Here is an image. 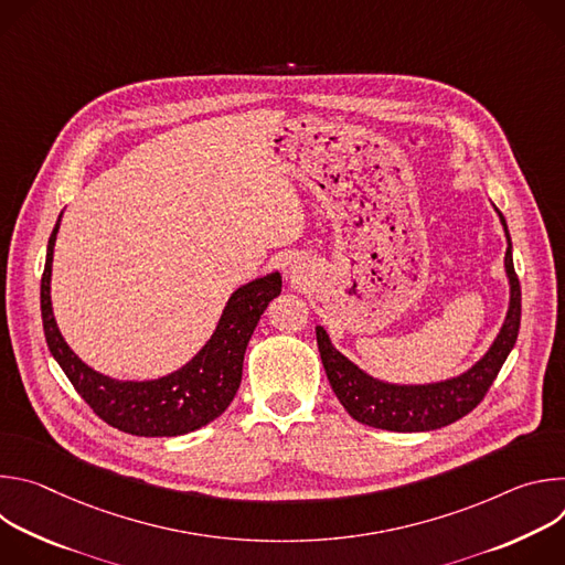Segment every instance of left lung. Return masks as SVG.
<instances>
[{
	"label": "left lung",
	"mask_w": 565,
	"mask_h": 565,
	"mask_svg": "<svg viewBox=\"0 0 565 565\" xmlns=\"http://www.w3.org/2000/svg\"><path fill=\"white\" fill-rule=\"evenodd\" d=\"M494 210L499 212V207ZM499 216L508 236L505 273L510 279V306L490 351L465 373L429 384H391L369 375L342 355L331 344L324 327L315 329L321 364H324L329 382L351 418L386 431H431L460 420L486 397L514 349L521 327V286L512 262V241L501 212Z\"/></svg>",
	"instance_id": "1"
}]
</instances>
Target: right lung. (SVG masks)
I'll return each instance as SVG.
<instances>
[{"label": "right lung", "instance_id": "right-lung-1", "mask_svg": "<svg viewBox=\"0 0 565 565\" xmlns=\"http://www.w3.org/2000/svg\"><path fill=\"white\" fill-rule=\"evenodd\" d=\"M60 218L51 232L40 288L42 324L51 355L73 388L107 425L131 436H183L205 427L227 407L244 373L246 347L268 303L281 292V275L270 273L236 288L205 347L179 371L156 380H114L87 366L64 342L51 306L53 246Z\"/></svg>", "mask_w": 565, "mask_h": 565}]
</instances>
